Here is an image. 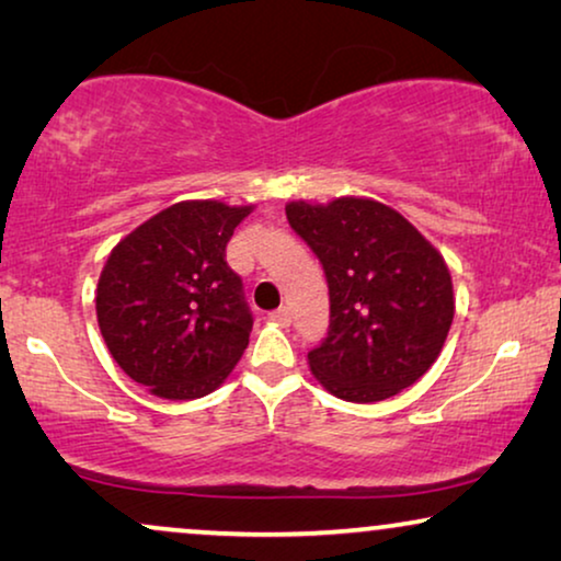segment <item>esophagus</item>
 Listing matches in <instances>:
<instances>
[{"label":"esophagus","instance_id":"34e87169","mask_svg":"<svg viewBox=\"0 0 561 561\" xmlns=\"http://www.w3.org/2000/svg\"><path fill=\"white\" fill-rule=\"evenodd\" d=\"M267 319H271L273 324H278V327H288L290 324V309H288V306H280V309H275Z\"/></svg>","mask_w":561,"mask_h":561}]
</instances>
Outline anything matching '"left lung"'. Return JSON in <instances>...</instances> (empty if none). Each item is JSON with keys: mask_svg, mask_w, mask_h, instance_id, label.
Wrapping results in <instances>:
<instances>
[{"mask_svg": "<svg viewBox=\"0 0 561 561\" xmlns=\"http://www.w3.org/2000/svg\"><path fill=\"white\" fill-rule=\"evenodd\" d=\"M286 217L329 283V336L309 352L319 386L352 403L413 386L436 363L455 319L442 252L403 214L367 196L288 202Z\"/></svg>", "mask_w": 561, "mask_h": 561, "instance_id": "obj_1", "label": "left lung"}]
</instances>
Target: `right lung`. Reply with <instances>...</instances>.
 Returning <instances> with one entry per match:
<instances>
[{"instance_id":"obj_1","label":"right lung","mask_w":561,"mask_h":561,"mask_svg":"<svg viewBox=\"0 0 561 561\" xmlns=\"http://www.w3.org/2000/svg\"><path fill=\"white\" fill-rule=\"evenodd\" d=\"M252 209L179 202L122 237L106 257L99 329L114 363L152 396H209L240 363L252 313L225 250Z\"/></svg>"}]
</instances>
